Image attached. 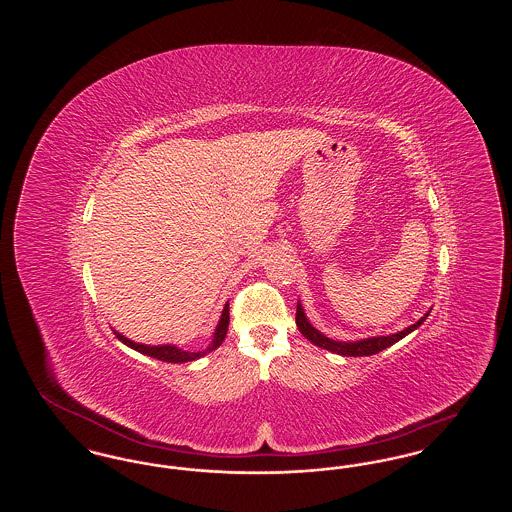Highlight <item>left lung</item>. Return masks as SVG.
Instances as JSON below:
<instances>
[{
    "mask_svg": "<svg viewBox=\"0 0 512 512\" xmlns=\"http://www.w3.org/2000/svg\"><path fill=\"white\" fill-rule=\"evenodd\" d=\"M428 315H430V313H426L418 322H414L413 326L405 328L403 332H397V334H391V336H380V338H368V340L347 341V343H345V341L330 340V338H326L324 334H320L317 328L311 326V322L305 317V313H303V309H301L299 303H297L295 322H297L299 332H301L307 340L313 341L315 345L322 347V349H328V351L338 353V355H343V357H366V355H376V353L384 351L386 347H390V345L397 343L401 338H405L407 334H411L413 330H416V328L426 320Z\"/></svg>",
    "mask_w": 512,
    "mask_h": 512,
    "instance_id": "8db88e82",
    "label": "left lung"
}]
</instances>
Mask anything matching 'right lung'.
I'll use <instances>...</instances> for the list:
<instances>
[{
	"label": "right lung",
	"instance_id": "add662e5",
	"mask_svg": "<svg viewBox=\"0 0 512 512\" xmlns=\"http://www.w3.org/2000/svg\"><path fill=\"white\" fill-rule=\"evenodd\" d=\"M228 322H230V313H228V305H226L224 311H222L219 326H217V330H215L213 343H211L205 351H197V353L178 349V347H174V345H142V343H134V341L124 338L119 332H115V334H117V338H119L122 343H126L128 347H132V349L144 353L147 357H153V359H157V361H163V363H188V361H195V359H199V357H203V355H207L209 351H213V349L219 347L222 340L226 338Z\"/></svg>",
	"mask_w": 512,
	"mask_h": 512
}]
</instances>
